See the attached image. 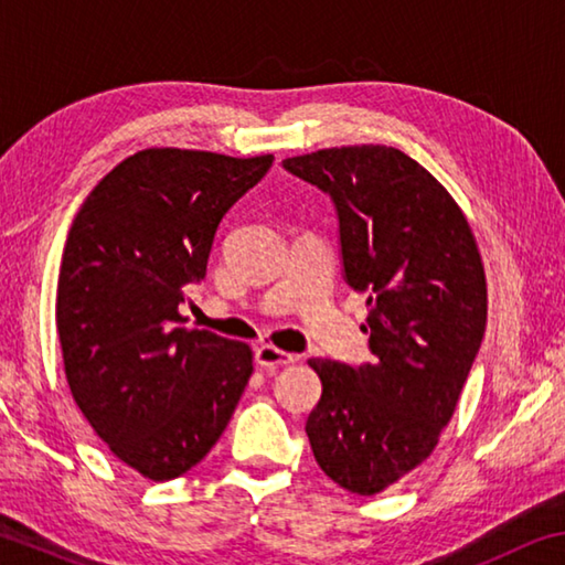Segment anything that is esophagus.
<instances>
[{"label": "esophagus", "instance_id": "1", "mask_svg": "<svg viewBox=\"0 0 565 565\" xmlns=\"http://www.w3.org/2000/svg\"><path fill=\"white\" fill-rule=\"evenodd\" d=\"M254 361H256V365H262L264 371H274V367H279V365L296 363V355L279 351V348H274V345H262V348H256Z\"/></svg>", "mask_w": 565, "mask_h": 565}]
</instances>
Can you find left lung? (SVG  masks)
Listing matches in <instances>:
<instances>
[{
	"label": "left lung",
	"instance_id": "1",
	"mask_svg": "<svg viewBox=\"0 0 565 565\" xmlns=\"http://www.w3.org/2000/svg\"><path fill=\"white\" fill-rule=\"evenodd\" d=\"M281 166L331 198L343 279L371 306V363L309 361L323 393L306 435L338 487L373 497L429 457L455 413L484 338V266L457 202L403 150L328 148Z\"/></svg>",
	"mask_w": 565,
	"mask_h": 565
}]
</instances>
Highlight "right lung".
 Segmentation results:
<instances>
[{
    "mask_svg": "<svg viewBox=\"0 0 565 565\" xmlns=\"http://www.w3.org/2000/svg\"><path fill=\"white\" fill-rule=\"evenodd\" d=\"M274 156L150 148L81 204L58 271L66 381L110 452L152 481L204 459L252 375L247 343L184 326L224 214Z\"/></svg>",
    "mask_w": 565,
    "mask_h": 565,
    "instance_id": "right-lung-1",
    "label": "right lung"
}]
</instances>
